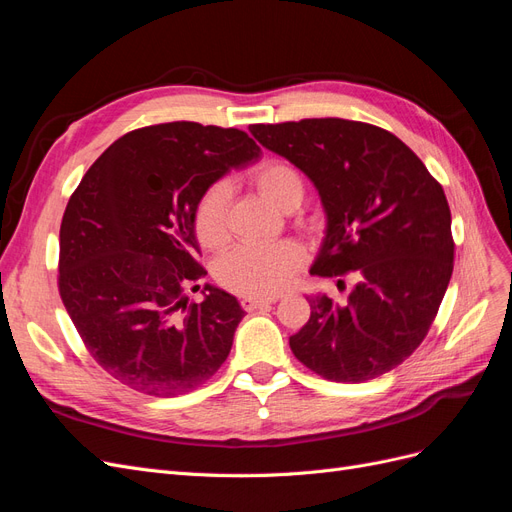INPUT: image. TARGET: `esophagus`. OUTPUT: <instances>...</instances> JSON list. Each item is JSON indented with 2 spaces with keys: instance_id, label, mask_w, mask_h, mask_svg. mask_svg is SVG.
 Here are the masks:
<instances>
[{
  "instance_id": "esophagus-1",
  "label": "esophagus",
  "mask_w": 512,
  "mask_h": 512,
  "mask_svg": "<svg viewBox=\"0 0 512 512\" xmlns=\"http://www.w3.org/2000/svg\"><path fill=\"white\" fill-rule=\"evenodd\" d=\"M275 301H277V297H267V299H262V297H243L241 299V307L245 309V312H256V309L267 307V305H271Z\"/></svg>"
}]
</instances>
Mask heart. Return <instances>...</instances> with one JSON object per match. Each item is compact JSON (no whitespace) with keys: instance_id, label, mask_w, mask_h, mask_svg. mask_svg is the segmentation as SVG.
I'll use <instances>...</instances> for the list:
<instances>
[{"instance_id":"1","label":"heart","mask_w":512,"mask_h":512,"mask_svg":"<svg viewBox=\"0 0 512 512\" xmlns=\"http://www.w3.org/2000/svg\"><path fill=\"white\" fill-rule=\"evenodd\" d=\"M250 179L273 205L290 211L301 205L305 183L297 168L277 158L260 160ZM226 183L218 181L200 194L192 213V226L205 250H218L228 239L226 226ZM305 250L299 241L282 239L275 243H247L222 256L215 265V280L230 292L245 297H275L286 290L294 275L305 265Z\"/></svg>"}]
</instances>
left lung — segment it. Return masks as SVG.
I'll return each mask as SVG.
<instances>
[{
	"instance_id": "obj_1",
	"label": "left lung",
	"mask_w": 512,
	"mask_h": 512,
	"mask_svg": "<svg viewBox=\"0 0 512 512\" xmlns=\"http://www.w3.org/2000/svg\"><path fill=\"white\" fill-rule=\"evenodd\" d=\"M256 141L314 181L327 237L312 275L354 273L346 305L309 299L290 337L297 359L324 380H374L421 346L455 265L451 209L438 179L395 134L339 117L256 123Z\"/></svg>"
}]
</instances>
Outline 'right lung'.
<instances>
[{
    "instance_id": "right-lung-1",
    "label": "right lung",
    "mask_w": 512,
    "mask_h": 512,
    "mask_svg": "<svg viewBox=\"0 0 512 512\" xmlns=\"http://www.w3.org/2000/svg\"><path fill=\"white\" fill-rule=\"evenodd\" d=\"M260 156L237 128L170 121L123 134L89 166L59 230V297L87 352L153 397L203 386L232 348L243 309L205 286L192 213L230 166ZM203 289L206 301L187 299Z\"/></svg>"
}]
</instances>
